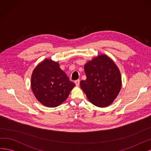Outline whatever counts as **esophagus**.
<instances>
[{
	"label": "esophagus",
	"mask_w": 151,
	"mask_h": 151,
	"mask_svg": "<svg viewBox=\"0 0 151 151\" xmlns=\"http://www.w3.org/2000/svg\"><path fill=\"white\" fill-rule=\"evenodd\" d=\"M75 84H76V86H79V85H80V80H75Z\"/></svg>",
	"instance_id": "1"
}]
</instances>
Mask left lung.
<instances>
[{
    "label": "left lung",
    "instance_id": "1",
    "mask_svg": "<svg viewBox=\"0 0 151 151\" xmlns=\"http://www.w3.org/2000/svg\"><path fill=\"white\" fill-rule=\"evenodd\" d=\"M86 76L80 87L92 104L99 107L110 105L117 96L122 86L119 68L106 55H100L84 66Z\"/></svg>",
    "mask_w": 151,
    "mask_h": 151
}]
</instances>
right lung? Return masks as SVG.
<instances>
[{
    "label": "right lung",
    "mask_w": 151,
    "mask_h": 151,
    "mask_svg": "<svg viewBox=\"0 0 151 151\" xmlns=\"http://www.w3.org/2000/svg\"><path fill=\"white\" fill-rule=\"evenodd\" d=\"M75 86L61 70L59 63L45 60L34 70L31 88L37 100L48 107H56L68 96Z\"/></svg>",
    "instance_id": "1"
}]
</instances>
